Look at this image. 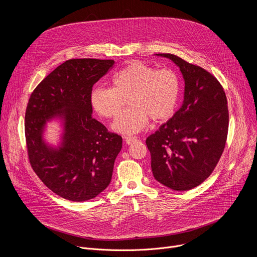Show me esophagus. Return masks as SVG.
Returning a JSON list of instances; mask_svg holds the SVG:
<instances>
[{"mask_svg": "<svg viewBox=\"0 0 257 257\" xmlns=\"http://www.w3.org/2000/svg\"><path fill=\"white\" fill-rule=\"evenodd\" d=\"M125 138V141L127 144H132L133 142H136L138 141L137 137H133V136H127V137H124Z\"/></svg>", "mask_w": 257, "mask_h": 257, "instance_id": "obj_1", "label": "esophagus"}]
</instances>
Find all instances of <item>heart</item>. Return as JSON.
<instances>
[{
    "label": "heart",
    "instance_id": "b5f03b06",
    "mask_svg": "<svg viewBox=\"0 0 257 257\" xmlns=\"http://www.w3.org/2000/svg\"><path fill=\"white\" fill-rule=\"evenodd\" d=\"M112 84L113 87H95L91 92V104L97 114L113 119L128 100L131 107L112 126L125 135L143 130L150 118L155 122L169 119L175 112L181 91V81L174 70H157L141 61L130 62L119 70Z\"/></svg>",
    "mask_w": 257,
    "mask_h": 257
}]
</instances>
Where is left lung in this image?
<instances>
[{"mask_svg": "<svg viewBox=\"0 0 257 257\" xmlns=\"http://www.w3.org/2000/svg\"><path fill=\"white\" fill-rule=\"evenodd\" d=\"M185 81L184 100L175 115L146 138L154 177L177 191L190 190L210 176L224 152L229 111L217 79L203 68L172 54Z\"/></svg>", "mask_w": 257, "mask_h": 257, "instance_id": "1", "label": "left lung"}]
</instances>
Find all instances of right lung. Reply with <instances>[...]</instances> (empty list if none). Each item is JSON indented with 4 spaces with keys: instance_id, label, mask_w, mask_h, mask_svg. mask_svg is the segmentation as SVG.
Returning <instances> with one entry per match:
<instances>
[{
    "instance_id": "1",
    "label": "right lung",
    "mask_w": 257,
    "mask_h": 257,
    "mask_svg": "<svg viewBox=\"0 0 257 257\" xmlns=\"http://www.w3.org/2000/svg\"><path fill=\"white\" fill-rule=\"evenodd\" d=\"M114 60L71 59L35 87L25 113V138L30 165L57 195L71 201L96 197L109 184L122 137L92 118V86ZM63 121L58 148L43 140L46 122Z\"/></svg>"
}]
</instances>
